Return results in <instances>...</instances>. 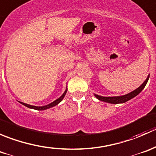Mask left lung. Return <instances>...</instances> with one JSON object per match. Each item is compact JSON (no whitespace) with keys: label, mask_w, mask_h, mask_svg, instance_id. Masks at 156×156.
<instances>
[{"label":"left lung","mask_w":156,"mask_h":156,"mask_svg":"<svg viewBox=\"0 0 156 156\" xmlns=\"http://www.w3.org/2000/svg\"><path fill=\"white\" fill-rule=\"evenodd\" d=\"M149 78V75H148L146 79L144 81V82L139 87H137L136 89H135L134 90L131 91L130 93H128V94H125V95L122 96H115V97H103V96L97 95V94H94V97L97 99H98L100 101L106 102V103H112V104H119V103H124L125 102L128 101V100H131L132 98L135 97L136 96H137L141 91L144 90V88L145 87L148 82V80Z\"/></svg>","instance_id":"obj_1"}]
</instances>
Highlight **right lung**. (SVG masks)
<instances>
[{
    "mask_svg": "<svg viewBox=\"0 0 156 156\" xmlns=\"http://www.w3.org/2000/svg\"><path fill=\"white\" fill-rule=\"evenodd\" d=\"M66 92H67V87L66 89V90L64 91L63 94H62V96H61L60 97H59L58 99H56V100H54L53 102H52V103H49V104L46 105V106H31V105H29V104H27V103H22V102H20L21 104L24 105L25 106H26V107L29 108H32V109H35V110H45V109H48V108H52L53 107V106H56V105L59 104V103H60L61 101H62V100H63L64 97L66 96Z\"/></svg>",
    "mask_w": 156,
    "mask_h": 156,
    "instance_id": "right-lung-1",
    "label": "right lung"
}]
</instances>
